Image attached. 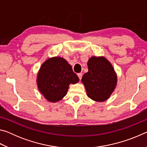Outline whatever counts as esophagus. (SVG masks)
Listing matches in <instances>:
<instances>
[{"label":"esophagus","mask_w":147,"mask_h":147,"mask_svg":"<svg viewBox=\"0 0 147 147\" xmlns=\"http://www.w3.org/2000/svg\"><path fill=\"white\" fill-rule=\"evenodd\" d=\"M78 78H79V79L80 80H81L82 79V73H78Z\"/></svg>","instance_id":"34e87169"}]
</instances>
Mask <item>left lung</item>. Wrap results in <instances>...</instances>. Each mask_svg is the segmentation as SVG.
Wrapping results in <instances>:
<instances>
[{
  "label": "left lung",
  "instance_id": "obj_1",
  "mask_svg": "<svg viewBox=\"0 0 147 147\" xmlns=\"http://www.w3.org/2000/svg\"><path fill=\"white\" fill-rule=\"evenodd\" d=\"M88 72L82 82L92 100L102 102L112 93L117 84V76L111 63L104 57H92L88 62Z\"/></svg>",
  "mask_w": 147,
  "mask_h": 147
}]
</instances>
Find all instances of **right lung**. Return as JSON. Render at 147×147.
<instances>
[{
  "instance_id": "obj_1",
  "label": "right lung",
  "mask_w": 147,
  "mask_h": 147,
  "mask_svg": "<svg viewBox=\"0 0 147 147\" xmlns=\"http://www.w3.org/2000/svg\"><path fill=\"white\" fill-rule=\"evenodd\" d=\"M79 81L72 67L63 58L48 59L42 64L38 75V89L47 100L57 102L67 94L70 84Z\"/></svg>"
}]
</instances>
